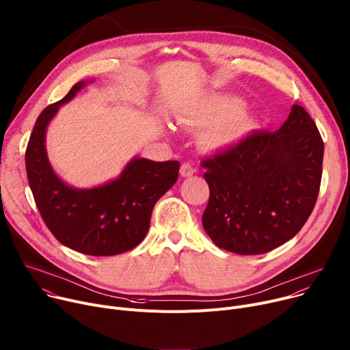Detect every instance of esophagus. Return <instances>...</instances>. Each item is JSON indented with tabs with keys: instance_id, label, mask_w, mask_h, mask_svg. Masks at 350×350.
I'll return each mask as SVG.
<instances>
[{
	"instance_id": "obj_1",
	"label": "esophagus",
	"mask_w": 350,
	"mask_h": 350,
	"mask_svg": "<svg viewBox=\"0 0 350 350\" xmlns=\"http://www.w3.org/2000/svg\"><path fill=\"white\" fill-rule=\"evenodd\" d=\"M195 172H196V170L191 163H183L182 164V167H180V175L182 176H185V178L192 176Z\"/></svg>"
}]
</instances>
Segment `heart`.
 I'll return each mask as SVG.
<instances>
[{"label": "heart", "mask_w": 350, "mask_h": 350, "mask_svg": "<svg viewBox=\"0 0 350 350\" xmlns=\"http://www.w3.org/2000/svg\"><path fill=\"white\" fill-rule=\"evenodd\" d=\"M189 120L193 124H202L208 120V116L199 113ZM251 129L252 120L243 112H235L214 124L207 133V140L213 146H231L243 139Z\"/></svg>", "instance_id": "b5f03b06"}]
</instances>
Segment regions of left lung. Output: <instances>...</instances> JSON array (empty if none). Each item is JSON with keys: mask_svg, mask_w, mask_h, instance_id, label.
<instances>
[{"mask_svg": "<svg viewBox=\"0 0 350 350\" xmlns=\"http://www.w3.org/2000/svg\"><path fill=\"white\" fill-rule=\"evenodd\" d=\"M324 142L303 106L278 131L255 130L203 158L210 198L202 223L219 248L272 251L297 234L317 203Z\"/></svg>", "mask_w": 350, "mask_h": 350, "instance_id": "obj_1", "label": "left lung"}]
</instances>
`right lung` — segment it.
<instances>
[{"label":"right lung","instance_id":"add662e5","mask_svg":"<svg viewBox=\"0 0 350 350\" xmlns=\"http://www.w3.org/2000/svg\"><path fill=\"white\" fill-rule=\"evenodd\" d=\"M85 85L42 111L25 152L26 174L40 216L63 245L91 256H113L144 239L158 199L178 180V161L134 158L122 175L92 189H74L51 170L44 147L46 127L59 107Z\"/></svg>","mask_w":350,"mask_h":350}]
</instances>
